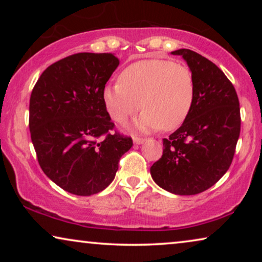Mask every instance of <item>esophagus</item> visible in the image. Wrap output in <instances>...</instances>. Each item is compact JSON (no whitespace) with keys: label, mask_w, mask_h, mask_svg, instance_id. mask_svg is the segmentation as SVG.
I'll return each mask as SVG.
<instances>
[{"label":"esophagus","mask_w":262,"mask_h":262,"mask_svg":"<svg viewBox=\"0 0 262 262\" xmlns=\"http://www.w3.org/2000/svg\"><path fill=\"white\" fill-rule=\"evenodd\" d=\"M144 141H145V138L138 137V136H134V142L136 143V144H142Z\"/></svg>","instance_id":"esophagus-1"}]
</instances>
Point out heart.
Masks as SVG:
<instances>
[{"instance_id":"heart-1","label":"heart","mask_w":262,"mask_h":262,"mask_svg":"<svg viewBox=\"0 0 262 262\" xmlns=\"http://www.w3.org/2000/svg\"><path fill=\"white\" fill-rule=\"evenodd\" d=\"M194 93V77L187 66L170 59H143L125 68L118 83L105 87L102 99L117 123H125L142 107L139 127L171 131L188 117Z\"/></svg>"}]
</instances>
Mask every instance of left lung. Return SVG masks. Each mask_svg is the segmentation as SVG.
Masks as SVG:
<instances>
[{
	"label": "left lung",
	"instance_id": "obj_1",
	"mask_svg": "<svg viewBox=\"0 0 262 262\" xmlns=\"http://www.w3.org/2000/svg\"><path fill=\"white\" fill-rule=\"evenodd\" d=\"M187 62L195 93L184 124L163 138V152L150 168L154 181L168 192L198 194L213 186L235 155L241 114L237 93L216 64L188 49L171 52Z\"/></svg>",
	"mask_w": 262,
	"mask_h": 262
}]
</instances>
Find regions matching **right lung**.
<instances>
[{
    "label": "right lung",
    "mask_w": 262,
    "mask_h": 262,
    "mask_svg": "<svg viewBox=\"0 0 262 262\" xmlns=\"http://www.w3.org/2000/svg\"><path fill=\"white\" fill-rule=\"evenodd\" d=\"M118 66L112 53H75L46 68L32 91L28 125L39 166L73 194L105 189L134 144L114 130L102 99Z\"/></svg>",
    "instance_id": "right-lung-1"
}]
</instances>
